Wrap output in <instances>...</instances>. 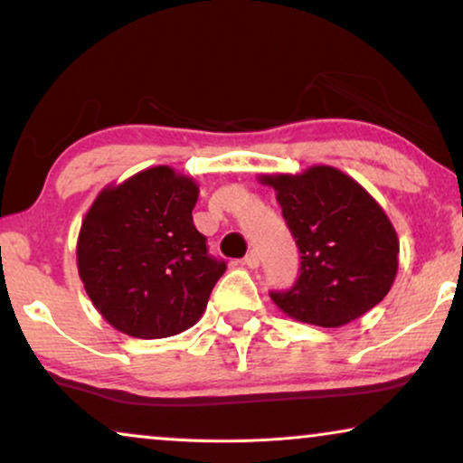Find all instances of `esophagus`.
Returning a JSON list of instances; mask_svg holds the SVG:
<instances>
[{
  "mask_svg": "<svg viewBox=\"0 0 463 463\" xmlns=\"http://www.w3.org/2000/svg\"><path fill=\"white\" fill-rule=\"evenodd\" d=\"M244 265H246V268H250V269L259 268V255H257V250H250L249 255L244 257Z\"/></svg>",
  "mask_w": 463,
  "mask_h": 463,
  "instance_id": "34e87169",
  "label": "esophagus"
}]
</instances>
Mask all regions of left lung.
I'll return each instance as SVG.
<instances>
[{"instance_id": "left-lung-1", "label": "left lung", "mask_w": 463, "mask_h": 463, "mask_svg": "<svg viewBox=\"0 0 463 463\" xmlns=\"http://www.w3.org/2000/svg\"><path fill=\"white\" fill-rule=\"evenodd\" d=\"M301 252L299 278L269 293L290 318L337 328L390 293L398 271L394 225L366 189L333 166L301 175H261Z\"/></svg>"}]
</instances>
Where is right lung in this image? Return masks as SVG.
<instances>
[{
	"label": "right lung",
	"mask_w": 463,
	"mask_h": 463,
	"mask_svg": "<svg viewBox=\"0 0 463 463\" xmlns=\"http://www.w3.org/2000/svg\"><path fill=\"white\" fill-rule=\"evenodd\" d=\"M198 183L170 166L107 185L81 221L78 271L99 314L119 333L164 339L204 314L225 261L208 255L192 211Z\"/></svg>",
	"instance_id": "add662e5"
}]
</instances>
